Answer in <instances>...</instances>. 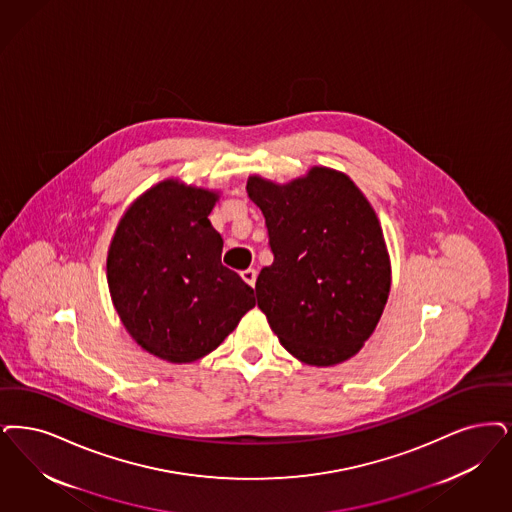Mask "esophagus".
<instances>
[{"instance_id":"1","label":"esophagus","mask_w":512,"mask_h":512,"mask_svg":"<svg viewBox=\"0 0 512 512\" xmlns=\"http://www.w3.org/2000/svg\"><path fill=\"white\" fill-rule=\"evenodd\" d=\"M242 280L246 282L247 286L255 287V282H257V270L255 268H247V270H242Z\"/></svg>"}]
</instances>
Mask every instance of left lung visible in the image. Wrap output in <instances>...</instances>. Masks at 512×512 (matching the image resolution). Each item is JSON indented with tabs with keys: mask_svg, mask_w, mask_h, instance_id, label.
<instances>
[{
	"mask_svg": "<svg viewBox=\"0 0 512 512\" xmlns=\"http://www.w3.org/2000/svg\"><path fill=\"white\" fill-rule=\"evenodd\" d=\"M274 263L257 278V305L282 347L308 366L354 356L377 326L390 291L383 232L343 173L314 167L278 186L249 177Z\"/></svg>",
	"mask_w": 512,
	"mask_h": 512,
	"instance_id": "left-lung-1",
	"label": "left lung"
}]
</instances>
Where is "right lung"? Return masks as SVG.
I'll list each match as a JSON object with an SVG mask.
<instances>
[{"mask_svg": "<svg viewBox=\"0 0 512 512\" xmlns=\"http://www.w3.org/2000/svg\"><path fill=\"white\" fill-rule=\"evenodd\" d=\"M217 194L165 181L129 207L108 251L112 303L150 354L186 364L225 341L255 307L253 289L221 263L211 226Z\"/></svg>", "mask_w": 512, "mask_h": 512, "instance_id": "obj_1", "label": "right lung"}]
</instances>
